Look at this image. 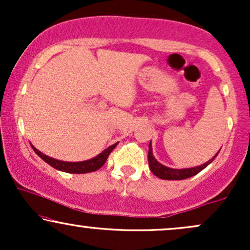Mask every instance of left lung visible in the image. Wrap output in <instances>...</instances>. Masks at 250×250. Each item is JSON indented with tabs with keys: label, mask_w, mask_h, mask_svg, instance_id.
<instances>
[{
	"label": "left lung",
	"mask_w": 250,
	"mask_h": 250,
	"mask_svg": "<svg viewBox=\"0 0 250 250\" xmlns=\"http://www.w3.org/2000/svg\"><path fill=\"white\" fill-rule=\"evenodd\" d=\"M219 154V153H217ZM217 154L215 155L213 159L209 160L208 162H206L205 165L199 166V167L194 168H187V169H173L168 168L166 166H163L159 161H156V159L154 157L153 150H151V142L149 143V151H148V162H149V168L153 171L154 175H156L157 177L162 180H185L189 179V177L194 176V175L199 174L201 170H203L208 165H210L214 161L215 157L217 156Z\"/></svg>",
	"instance_id": "obj_1"
}]
</instances>
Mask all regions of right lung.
Returning <instances> with one entry per match:
<instances>
[{
	"instance_id": "right-lung-1",
	"label": "right lung",
	"mask_w": 250,
	"mask_h": 250,
	"mask_svg": "<svg viewBox=\"0 0 250 250\" xmlns=\"http://www.w3.org/2000/svg\"><path fill=\"white\" fill-rule=\"evenodd\" d=\"M117 143H114L113 146H110V147L104 149L101 154L97 155V156L94 157V159H90L88 160V161H83V162L60 161V160H55L53 159V157H49L47 156V155L42 154L41 151L37 150L34 146H31V148L34 149V151L41 157L43 161L47 162L48 165H50L53 168L59 169V170L65 171V173H70V174H84V173H91V171H95L97 169L101 168L105 163V161H107L109 154H110L111 151H113V149L117 146Z\"/></svg>"
}]
</instances>
